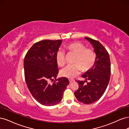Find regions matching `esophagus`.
Segmentation results:
<instances>
[{
  "label": "esophagus",
  "mask_w": 129,
  "mask_h": 129,
  "mask_svg": "<svg viewBox=\"0 0 129 129\" xmlns=\"http://www.w3.org/2000/svg\"><path fill=\"white\" fill-rule=\"evenodd\" d=\"M69 81V82L70 83H72V82H73L74 81V80H73V79H70Z\"/></svg>",
  "instance_id": "1"
}]
</instances>
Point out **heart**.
I'll list each match as a JSON object with an SVG mask.
<instances>
[{
  "label": "heart",
  "instance_id": "obj_1",
  "mask_svg": "<svg viewBox=\"0 0 129 129\" xmlns=\"http://www.w3.org/2000/svg\"><path fill=\"white\" fill-rule=\"evenodd\" d=\"M69 53L75 54L74 58V64L68 65L61 70L60 74L64 77L72 79L80 74L81 70L87 72L95 65L96 56L94 50L87 48L81 42H74L66 47ZM66 54L62 50H58L56 53V61L58 66H63L65 64Z\"/></svg>",
  "mask_w": 129,
  "mask_h": 129
}]
</instances>
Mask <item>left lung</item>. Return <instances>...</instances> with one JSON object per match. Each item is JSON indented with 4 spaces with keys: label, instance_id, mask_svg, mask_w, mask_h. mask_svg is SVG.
<instances>
[{
    "label": "left lung",
    "instance_id": "1",
    "mask_svg": "<svg viewBox=\"0 0 129 129\" xmlns=\"http://www.w3.org/2000/svg\"><path fill=\"white\" fill-rule=\"evenodd\" d=\"M85 39L94 48L96 60L93 67L81 76L85 80L76 81L79 87L74 95L79 102L89 104L96 102L104 94L110 80L111 64L108 52L99 41Z\"/></svg>",
    "mask_w": 129,
    "mask_h": 129
}]
</instances>
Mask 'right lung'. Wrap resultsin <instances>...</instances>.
Masks as SVG:
<instances>
[{"label":"right lung","instance_id":"1","mask_svg":"<svg viewBox=\"0 0 129 129\" xmlns=\"http://www.w3.org/2000/svg\"><path fill=\"white\" fill-rule=\"evenodd\" d=\"M61 43V40H44L35 43L24 58L27 86L34 98L46 106L59 103L69 83L66 77L56 79L58 73L56 53ZM54 78V82L49 84V81Z\"/></svg>","mask_w":129,"mask_h":129}]
</instances>
